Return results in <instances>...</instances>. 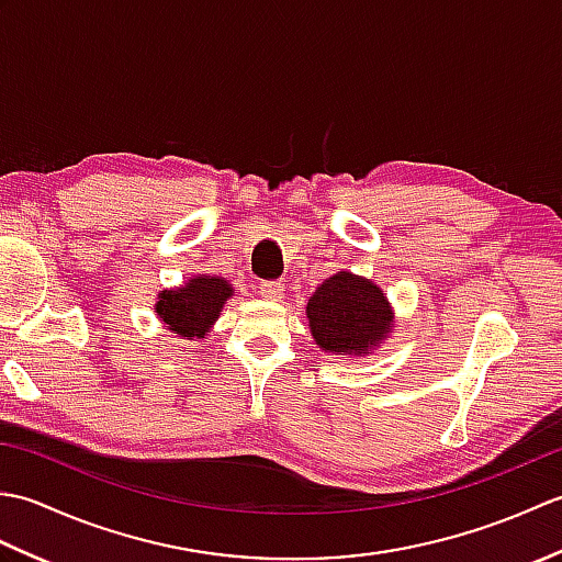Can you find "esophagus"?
<instances>
[{"label": "esophagus", "instance_id": "esophagus-1", "mask_svg": "<svg viewBox=\"0 0 562 562\" xmlns=\"http://www.w3.org/2000/svg\"><path fill=\"white\" fill-rule=\"evenodd\" d=\"M260 294L266 296L270 302H282L284 300V284L274 282V280H266L260 282Z\"/></svg>", "mask_w": 562, "mask_h": 562}]
</instances>
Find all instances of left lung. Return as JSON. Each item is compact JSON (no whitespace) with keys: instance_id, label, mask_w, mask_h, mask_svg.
<instances>
[{"instance_id":"8db88e82","label":"left lung","mask_w":562,"mask_h":562,"mask_svg":"<svg viewBox=\"0 0 562 562\" xmlns=\"http://www.w3.org/2000/svg\"><path fill=\"white\" fill-rule=\"evenodd\" d=\"M306 318L321 350L369 355L391 333V304L372 280L336 272L312 294Z\"/></svg>"}]
</instances>
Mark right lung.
I'll return each mask as SVG.
<instances>
[{
	"instance_id": "add662e5",
	"label": "right lung",
	"mask_w": 562,
	"mask_h": 562,
	"mask_svg": "<svg viewBox=\"0 0 562 562\" xmlns=\"http://www.w3.org/2000/svg\"><path fill=\"white\" fill-rule=\"evenodd\" d=\"M234 294V288L224 278L195 274L183 288L164 290L157 302V316L166 328L181 338H205V333L220 318L222 306Z\"/></svg>"
}]
</instances>
